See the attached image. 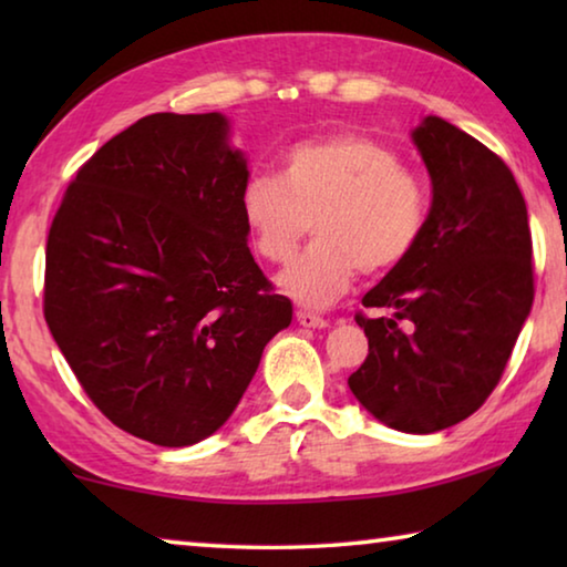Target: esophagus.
Listing matches in <instances>:
<instances>
[{"instance_id":"34e87169","label":"esophagus","mask_w":567,"mask_h":567,"mask_svg":"<svg viewBox=\"0 0 567 567\" xmlns=\"http://www.w3.org/2000/svg\"><path fill=\"white\" fill-rule=\"evenodd\" d=\"M297 322H300L302 328H310V330H324L330 324L328 320L320 318V315L307 312V310H297Z\"/></svg>"}]
</instances>
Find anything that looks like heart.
<instances>
[{"label": "heart", "instance_id": "1", "mask_svg": "<svg viewBox=\"0 0 567 567\" xmlns=\"http://www.w3.org/2000/svg\"><path fill=\"white\" fill-rule=\"evenodd\" d=\"M427 187L400 157L364 134L300 142L282 155L280 179L252 177L243 219L257 255L282 265L307 229L315 243L277 277L305 307H328L354 277L382 275L412 252L427 223Z\"/></svg>", "mask_w": 567, "mask_h": 567}]
</instances>
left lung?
<instances>
[{"label": "left lung", "instance_id": "8db88e82", "mask_svg": "<svg viewBox=\"0 0 567 567\" xmlns=\"http://www.w3.org/2000/svg\"><path fill=\"white\" fill-rule=\"evenodd\" d=\"M410 137L433 205L412 252L362 297L390 318H354L370 352L348 385L382 425L427 435L473 415L501 380L533 307V243L495 152L435 114Z\"/></svg>", "mask_w": 567, "mask_h": 567}]
</instances>
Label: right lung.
<instances>
[{"label":"right lung","mask_w":567,"mask_h":567,"mask_svg":"<svg viewBox=\"0 0 567 567\" xmlns=\"http://www.w3.org/2000/svg\"><path fill=\"white\" fill-rule=\"evenodd\" d=\"M229 130L219 112L137 120L76 172L47 239L54 342L114 425L162 447L217 433L292 322L247 247Z\"/></svg>","instance_id":"right-lung-1"}]
</instances>
